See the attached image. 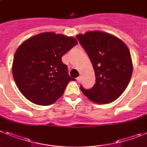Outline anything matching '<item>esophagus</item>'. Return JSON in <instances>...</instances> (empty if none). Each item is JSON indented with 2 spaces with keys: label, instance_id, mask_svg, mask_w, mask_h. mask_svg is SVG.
Listing matches in <instances>:
<instances>
[{
  "label": "esophagus",
  "instance_id": "esophagus-1",
  "mask_svg": "<svg viewBox=\"0 0 147 147\" xmlns=\"http://www.w3.org/2000/svg\"><path fill=\"white\" fill-rule=\"evenodd\" d=\"M76 81L78 82H81V81H82V77H81V76H78V77L76 78Z\"/></svg>",
  "mask_w": 147,
  "mask_h": 147
}]
</instances>
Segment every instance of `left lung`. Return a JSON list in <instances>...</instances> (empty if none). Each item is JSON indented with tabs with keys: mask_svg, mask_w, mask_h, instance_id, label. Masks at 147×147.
Returning <instances> with one entry per match:
<instances>
[{
	"mask_svg": "<svg viewBox=\"0 0 147 147\" xmlns=\"http://www.w3.org/2000/svg\"><path fill=\"white\" fill-rule=\"evenodd\" d=\"M92 63L96 83L80 89L89 100L106 104L117 99L127 87L132 74V61L124 42L109 33L95 31L76 36Z\"/></svg>",
	"mask_w": 147,
	"mask_h": 147,
	"instance_id": "left-lung-1",
	"label": "left lung"
}]
</instances>
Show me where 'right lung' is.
Masks as SVG:
<instances>
[{"mask_svg": "<svg viewBox=\"0 0 147 147\" xmlns=\"http://www.w3.org/2000/svg\"><path fill=\"white\" fill-rule=\"evenodd\" d=\"M77 45L74 37L43 32L31 37L17 49L12 74L24 96L40 106H49L59 99L70 81L67 66L61 57Z\"/></svg>", "mask_w": 147, "mask_h": 147, "instance_id": "add662e5", "label": "right lung"}]
</instances>
